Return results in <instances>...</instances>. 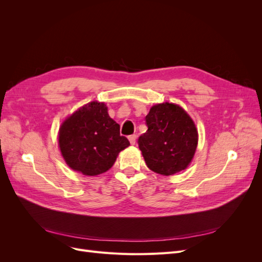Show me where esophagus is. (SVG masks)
Instances as JSON below:
<instances>
[{
	"label": "esophagus",
	"mask_w": 262,
	"mask_h": 262,
	"mask_svg": "<svg viewBox=\"0 0 262 262\" xmlns=\"http://www.w3.org/2000/svg\"><path fill=\"white\" fill-rule=\"evenodd\" d=\"M129 141H130V143L132 145L136 144V142H137V136H136V134H132V136H130L129 137Z\"/></svg>",
	"instance_id": "esophagus-1"
}]
</instances>
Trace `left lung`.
<instances>
[{
	"instance_id": "1",
	"label": "left lung",
	"mask_w": 262,
	"mask_h": 262,
	"mask_svg": "<svg viewBox=\"0 0 262 262\" xmlns=\"http://www.w3.org/2000/svg\"><path fill=\"white\" fill-rule=\"evenodd\" d=\"M147 130L138 143L147 167L170 176L187 168L198 145V131L190 116L175 104H158L145 117Z\"/></svg>"
}]
</instances>
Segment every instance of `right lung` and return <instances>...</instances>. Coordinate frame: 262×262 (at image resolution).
I'll return each instance as SVG.
<instances>
[{
	"label": "right lung",
	"instance_id": "right-lung-1",
	"mask_svg": "<svg viewBox=\"0 0 262 262\" xmlns=\"http://www.w3.org/2000/svg\"><path fill=\"white\" fill-rule=\"evenodd\" d=\"M130 145L104 102L92 101L66 119L59 132L61 154L71 168L96 176L113 167L118 154Z\"/></svg>",
	"mask_w": 262,
	"mask_h": 262
}]
</instances>
